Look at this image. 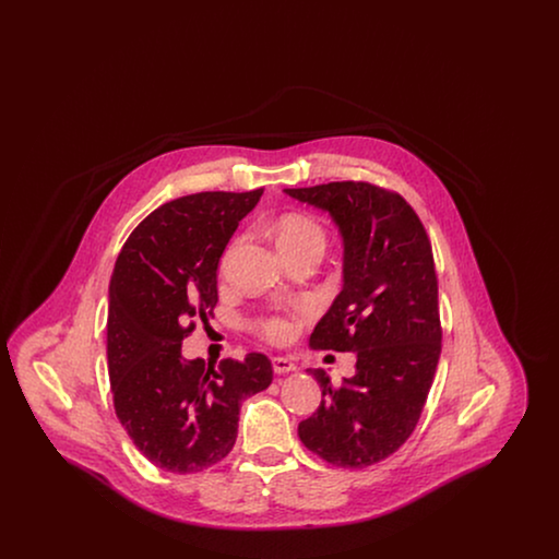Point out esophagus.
<instances>
[{
	"label": "esophagus",
	"mask_w": 559,
	"mask_h": 559,
	"mask_svg": "<svg viewBox=\"0 0 559 559\" xmlns=\"http://www.w3.org/2000/svg\"><path fill=\"white\" fill-rule=\"evenodd\" d=\"M272 369H274V372H292L295 371V365H293V360H289V358H283V356H274L272 358Z\"/></svg>",
	"instance_id": "34e87169"
}]
</instances>
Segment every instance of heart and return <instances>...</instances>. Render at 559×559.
<instances>
[{"instance_id":"b5f03b06","label":"heart","mask_w":559,"mask_h":559,"mask_svg":"<svg viewBox=\"0 0 559 559\" xmlns=\"http://www.w3.org/2000/svg\"><path fill=\"white\" fill-rule=\"evenodd\" d=\"M272 230L283 255H293L310 249L324 251L326 245L324 228L308 213H285L274 222ZM258 331L274 344H285L295 335V324L285 317H267L258 322Z\"/></svg>"}]
</instances>
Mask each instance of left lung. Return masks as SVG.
I'll use <instances>...</instances> for the list:
<instances>
[{"label": "left lung", "instance_id": "left-lung-1", "mask_svg": "<svg viewBox=\"0 0 559 559\" xmlns=\"http://www.w3.org/2000/svg\"><path fill=\"white\" fill-rule=\"evenodd\" d=\"M331 213L344 237V289L312 331L320 349L356 352V374L333 385L297 433L331 465L362 469L399 451L426 406L442 349L431 242L415 210L371 182L285 188Z\"/></svg>", "mask_w": 559, "mask_h": 559}]
</instances>
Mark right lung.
<instances>
[{"instance_id": "obj_1", "label": "right lung", "mask_w": 559, "mask_h": 559, "mask_svg": "<svg viewBox=\"0 0 559 559\" xmlns=\"http://www.w3.org/2000/svg\"><path fill=\"white\" fill-rule=\"evenodd\" d=\"M264 188L197 192L160 205L126 240L108 287L107 356L115 413L135 449L171 474L233 451L240 402L266 390L272 365L185 360L182 342L217 304V264Z\"/></svg>"}]
</instances>
